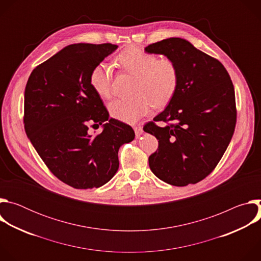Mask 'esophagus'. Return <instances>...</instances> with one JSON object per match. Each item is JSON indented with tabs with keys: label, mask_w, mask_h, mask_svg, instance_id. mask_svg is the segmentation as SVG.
<instances>
[{
	"label": "esophagus",
	"mask_w": 261,
	"mask_h": 261,
	"mask_svg": "<svg viewBox=\"0 0 261 261\" xmlns=\"http://www.w3.org/2000/svg\"><path fill=\"white\" fill-rule=\"evenodd\" d=\"M134 131H135V134L136 136H140L142 133H143V130H142V127L140 125H137L134 127Z\"/></svg>",
	"instance_id": "obj_1"
}]
</instances>
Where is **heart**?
Instances as JSON below:
<instances>
[{
	"mask_svg": "<svg viewBox=\"0 0 261 261\" xmlns=\"http://www.w3.org/2000/svg\"><path fill=\"white\" fill-rule=\"evenodd\" d=\"M117 66L135 76L132 93L128 99L110 102L108 111L111 118L124 123H135L144 117L151 107L166 106L174 97L179 85V70L175 61L146 53L138 47H130L116 57ZM113 73L104 63L97 64L90 73V85L101 98L111 96Z\"/></svg>",
	"mask_w": 261,
	"mask_h": 261,
	"instance_id": "heart-1",
	"label": "heart"
}]
</instances>
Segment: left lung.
I'll return each instance as SVG.
<instances>
[{
    "label": "left lung",
    "instance_id": "left-lung-1",
    "mask_svg": "<svg viewBox=\"0 0 261 261\" xmlns=\"http://www.w3.org/2000/svg\"><path fill=\"white\" fill-rule=\"evenodd\" d=\"M144 50L172 59L179 70L174 97L143 127L159 143L148 157V165L167 184H196L215 169L233 135L237 107L232 82L217 59L185 39L168 38ZM156 121L168 125L159 127Z\"/></svg>",
    "mask_w": 261,
    "mask_h": 261
}]
</instances>
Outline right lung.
Returning a JSON list of instances; mask_svg holds the SVG:
<instances>
[{"label": "right lung", "instance_id": "add662e5", "mask_svg": "<svg viewBox=\"0 0 261 261\" xmlns=\"http://www.w3.org/2000/svg\"><path fill=\"white\" fill-rule=\"evenodd\" d=\"M111 43L64 47L31 73L24 90L25 133L48 169L75 189L98 188L119 169L118 152L133 129L109 119L90 73L115 51ZM103 129L93 136L88 128Z\"/></svg>", "mask_w": 261, "mask_h": 261}]
</instances>
